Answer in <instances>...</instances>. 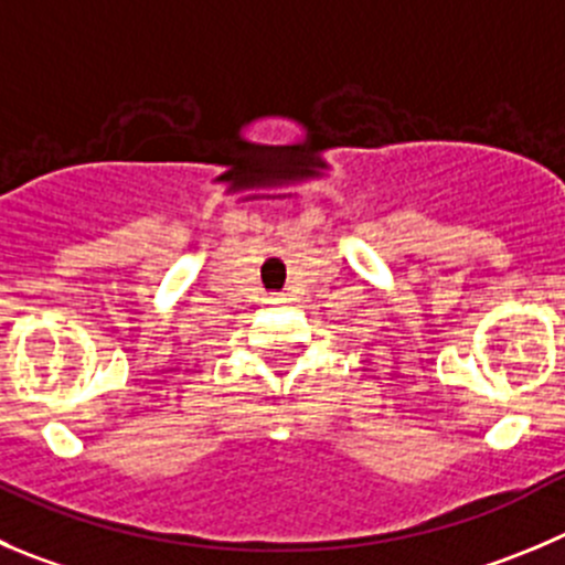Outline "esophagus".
<instances>
[{"label":"esophagus","mask_w":565,"mask_h":565,"mask_svg":"<svg viewBox=\"0 0 565 565\" xmlns=\"http://www.w3.org/2000/svg\"><path fill=\"white\" fill-rule=\"evenodd\" d=\"M268 302H271V305H282V302H286V297H279V294H274V297H268Z\"/></svg>","instance_id":"esophagus-1"}]
</instances>
